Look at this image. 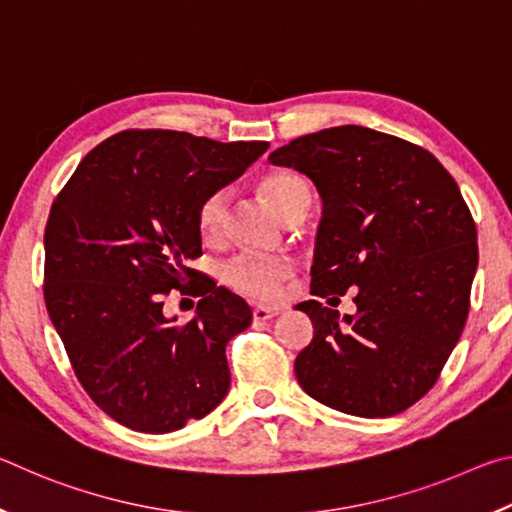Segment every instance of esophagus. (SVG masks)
I'll return each mask as SVG.
<instances>
[{
  "label": "esophagus",
  "mask_w": 512,
  "mask_h": 512,
  "mask_svg": "<svg viewBox=\"0 0 512 512\" xmlns=\"http://www.w3.org/2000/svg\"><path fill=\"white\" fill-rule=\"evenodd\" d=\"M277 316V309H271V307H255L253 309V318L255 320H268Z\"/></svg>",
  "instance_id": "34e87169"
}]
</instances>
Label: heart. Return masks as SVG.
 <instances>
[{"label":"heart","mask_w":512,"mask_h":512,"mask_svg":"<svg viewBox=\"0 0 512 512\" xmlns=\"http://www.w3.org/2000/svg\"><path fill=\"white\" fill-rule=\"evenodd\" d=\"M262 192L284 221H296L305 216L314 201L309 183L293 171H277L264 178ZM228 216V192L216 189L203 198L198 207V228L207 241L221 239ZM291 264L284 259L262 257L255 253H239L223 264V280L230 289L244 293L246 298L273 302L282 296V284L289 280Z\"/></svg>","instance_id":"1"}]
</instances>
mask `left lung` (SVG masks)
Masks as SVG:
<instances>
[{
    "instance_id": "1",
    "label": "left lung",
    "mask_w": 512,
    "mask_h": 512,
    "mask_svg": "<svg viewBox=\"0 0 512 512\" xmlns=\"http://www.w3.org/2000/svg\"><path fill=\"white\" fill-rule=\"evenodd\" d=\"M268 160L305 173L323 198L311 293L357 291L352 316L298 305L314 323L298 384L359 418L402 413L436 384L470 311L479 246L461 189L422 146L363 126L298 137Z\"/></svg>"
}]
</instances>
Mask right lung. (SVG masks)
<instances>
[{
    "label": "right lung",
    "instance_id": "right-lung-1",
    "mask_svg": "<svg viewBox=\"0 0 512 512\" xmlns=\"http://www.w3.org/2000/svg\"><path fill=\"white\" fill-rule=\"evenodd\" d=\"M268 142L180 131H121L85 155L51 205L45 305L85 393L144 433L183 429L230 388L225 345L248 302L192 268L198 207L237 180ZM171 288L202 298L185 326L163 316Z\"/></svg>",
    "mask_w": 512,
    "mask_h": 512
}]
</instances>
